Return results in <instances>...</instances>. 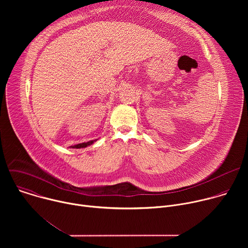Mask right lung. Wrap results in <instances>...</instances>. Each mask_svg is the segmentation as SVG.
I'll return each mask as SVG.
<instances>
[{"label": "right lung", "mask_w": 248, "mask_h": 248, "mask_svg": "<svg viewBox=\"0 0 248 248\" xmlns=\"http://www.w3.org/2000/svg\"><path fill=\"white\" fill-rule=\"evenodd\" d=\"M95 140H91L89 141V142H83V143H79V144H77V145H74L72 146V148H84V147H87L88 145H91Z\"/></svg>", "instance_id": "right-lung-1"}]
</instances>
